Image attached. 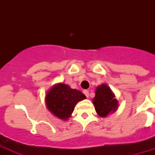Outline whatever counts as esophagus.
Segmentation results:
<instances>
[{
  "mask_svg": "<svg viewBox=\"0 0 155 155\" xmlns=\"http://www.w3.org/2000/svg\"><path fill=\"white\" fill-rule=\"evenodd\" d=\"M84 92V94L87 97H89V92H88L87 90H84V92Z\"/></svg>",
  "mask_w": 155,
  "mask_h": 155,
  "instance_id": "esophagus-1",
  "label": "esophagus"
}]
</instances>
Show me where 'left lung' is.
I'll return each instance as SVG.
<instances>
[{"instance_id":"8db88e82","label":"left lung","mask_w":155,"mask_h":155,"mask_svg":"<svg viewBox=\"0 0 155 155\" xmlns=\"http://www.w3.org/2000/svg\"><path fill=\"white\" fill-rule=\"evenodd\" d=\"M93 104L97 114L102 117L115 112L118 107L117 101L115 99V96L110 88L105 84L97 87Z\"/></svg>"}]
</instances>
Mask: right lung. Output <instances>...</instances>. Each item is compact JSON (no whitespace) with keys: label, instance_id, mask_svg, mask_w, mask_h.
Masks as SVG:
<instances>
[{"label":"right lung","instance_id":"add662e5","mask_svg":"<svg viewBox=\"0 0 155 155\" xmlns=\"http://www.w3.org/2000/svg\"><path fill=\"white\" fill-rule=\"evenodd\" d=\"M86 97L80 91L71 89L68 85L58 84L52 87L46 97L47 108L57 117L67 120L74 111L78 101Z\"/></svg>","mask_w":155,"mask_h":155}]
</instances>
